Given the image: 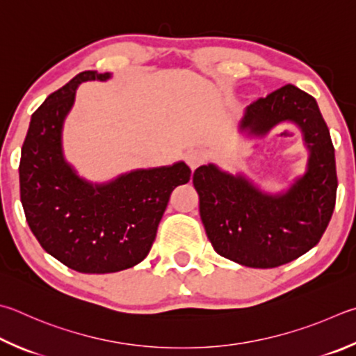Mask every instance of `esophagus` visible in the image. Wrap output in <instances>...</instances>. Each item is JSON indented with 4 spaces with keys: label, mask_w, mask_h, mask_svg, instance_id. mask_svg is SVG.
Returning <instances> with one entry per match:
<instances>
[{
    "label": "esophagus",
    "mask_w": 356,
    "mask_h": 356,
    "mask_svg": "<svg viewBox=\"0 0 356 356\" xmlns=\"http://www.w3.org/2000/svg\"><path fill=\"white\" fill-rule=\"evenodd\" d=\"M185 160H186V163H188L191 170H196L199 165H202L204 161L207 160V156H205V152L200 151V149H190V151H186V154H185Z\"/></svg>",
    "instance_id": "34e87169"
}]
</instances>
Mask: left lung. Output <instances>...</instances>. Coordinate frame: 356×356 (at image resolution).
<instances>
[{
	"label": "left lung",
	"mask_w": 356,
	"mask_h": 356,
	"mask_svg": "<svg viewBox=\"0 0 356 356\" xmlns=\"http://www.w3.org/2000/svg\"><path fill=\"white\" fill-rule=\"evenodd\" d=\"M285 122L299 127L308 151L305 172L285 191L268 193L243 172L230 174L213 163L193 174L213 249L248 268H277L307 254L333 215L334 147L313 96L288 83L245 107L238 129L261 138Z\"/></svg>",
	"instance_id": "left-lung-1"
}]
</instances>
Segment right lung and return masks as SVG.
I'll list each match as a JSON object with an SVG mask.
<instances>
[{
  "label": "right lung",
  "mask_w": 356,
  "mask_h": 356,
  "mask_svg": "<svg viewBox=\"0 0 356 356\" xmlns=\"http://www.w3.org/2000/svg\"><path fill=\"white\" fill-rule=\"evenodd\" d=\"M111 73L82 71L32 113L22 147L20 196L42 248L82 274H108L143 261L172 190L190 180L185 161L141 168L104 184L81 177L63 154V122L86 81Z\"/></svg>",
  "instance_id": "obj_1"
}]
</instances>
